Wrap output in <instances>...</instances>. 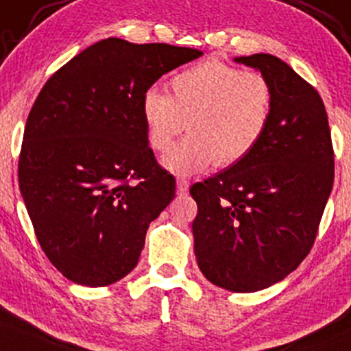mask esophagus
I'll return each instance as SVG.
<instances>
[{
  "label": "esophagus",
  "mask_w": 351,
  "mask_h": 351,
  "mask_svg": "<svg viewBox=\"0 0 351 351\" xmlns=\"http://www.w3.org/2000/svg\"><path fill=\"white\" fill-rule=\"evenodd\" d=\"M189 186H191V183L186 182V180H183V178L176 180V192H178L180 195L186 194V192H189Z\"/></svg>",
  "instance_id": "obj_1"
}]
</instances>
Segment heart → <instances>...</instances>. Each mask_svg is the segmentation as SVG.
I'll return each mask as SVG.
<instances>
[{
	"instance_id": "heart-1",
	"label": "heart",
	"mask_w": 351,
	"mask_h": 351,
	"mask_svg": "<svg viewBox=\"0 0 351 351\" xmlns=\"http://www.w3.org/2000/svg\"><path fill=\"white\" fill-rule=\"evenodd\" d=\"M271 109L274 90L267 77L220 60L176 74L171 97L150 88L142 98L147 140L154 150L166 152L186 126L191 130L162 157V166L178 176L202 173L213 165H237L263 138Z\"/></svg>"
}]
</instances>
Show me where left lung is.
I'll use <instances>...</instances> for the list:
<instances>
[{"label":"left lung","instance_id":"obj_1","mask_svg":"<svg viewBox=\"0 0 351 351\" xmlns=\"http://www.w3.org/2000/svg\"><path fill=\"white\" fill-rule=\"evenodd\" d=\"M274 90L270 123L237 165L195 183L194 251L206 279L234 293L280 282L312 250L334 182L324 101L286 62L268 53L235 57Z\"/></svg>","mask_w":351,"mask_h":351}]
</instances>
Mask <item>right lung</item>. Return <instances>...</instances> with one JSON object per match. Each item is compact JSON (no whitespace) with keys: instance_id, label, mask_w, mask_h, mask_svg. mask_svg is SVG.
Wrapping results in <instances>:
<instances>
[{"instance_id":"1","label":"right lung","mask_w":351,"mask_h":351,"mask_svg":"<svg viewBox=\"0 0 351 351\" xmlns=\"http://www.w3.org/2000/svg\"><path fill=\"white\" fill-rule=\"evenodd\" d=\"M201 55L107 38L39 91L19 185L43 251L72 282L109 286L138 263L150 221L175 197V178L149 147L142 98L162 74Z\"/></svg>"}]
</instances>
